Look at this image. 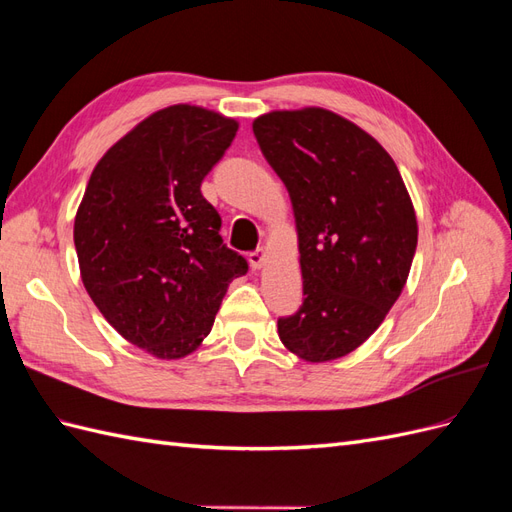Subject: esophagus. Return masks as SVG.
<instances>
[{"mask_svg":"<svg viewBox=\"0 0 512 512\" xmlns=\"http://www.w3.org/2000/svg\"><path fill=\"white\" fill-rule=\"evenodd\" d=\"M265 262H267V250H265V247H260V250L250 254V265L254 269H262V267H265Z\"/></svg>","mask_w":512,"mask_h":512,"instance_id":"34e87169","label":"esophagus"}]
</instances>
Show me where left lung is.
<instances>
[{
  "mask_svg": "<svg viewBox=\"0 0 512 512\" xmlns=\"http://www.w3.org/2000/svg\"><path fill=\"white\" fill-rule=\"evenodd\" d=\"M252 130L290 194L299 237L305 299L277 333L307 363L342 359L374 335L408 282L412 198L376 138L327 108L271 111Z\"/></svg>",
  "mask_w": 512,
  "mask_h": 512,
  "instance_id": "obj_1",
  "label": "left lung"
}]
</instances>
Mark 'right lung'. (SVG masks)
<instances>
[{
    "mask_svg": "<svg viewBox=\"0 0 512 512\" xmlns=\"http://www.w3.org/2000/svg\"><path fill=\"white\" fill-rule=\"evenodd\" d=\"M239 121L196 104L151 113L108 149L74 218L81 280L106 322L162 361L211 333L228 284L247 262L220 237L200 194Z\"/></svg>",
    "mask_w": 512,
    "mask_h": 512,
    "instance_id": "obj_1",
    "label": "right lung"
}]
</instances>
